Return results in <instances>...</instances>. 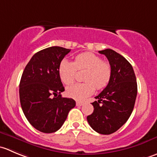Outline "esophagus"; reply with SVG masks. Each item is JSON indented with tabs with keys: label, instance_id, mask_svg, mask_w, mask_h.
Here are the masks:
<instances>
[{
	"label": "esophagus",
	"instance_id": "34e87169",
	"mask_svg": "<svg viewBox=\"0 0 157 157\" xmlns=\"http://www.w3.org/2000/svg\"><path fill=\"white\" fill-rule=\"evenodd\" d=\"M76 104H77V106H82V105L83 104V102L79 101V100H77V101L76 102Z\"/></svg>",
	"mask_w": 157,
	"mask_h": 157
}]
</instances>
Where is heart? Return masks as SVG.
Wrapping results in <instances>:
<instances>
[{
    "mask_svg": "<svg viewBox=\"0 0 157 157\" xmlns=\"http://www.w3.org/2000/svg\"><path fill=\"white\" fill-rule=\"evenodd\" d=\"M83 80L86 82L68 86L67 96L76 100H83L95 90H103L109 84L112 77V68L106 61L91 52H85L76 56L74 61L64 60L60 63L58 74L64 84H72L75 80L77 71H85Z\"/></svg>",
    "mask_w": 157,
    "mask_h": 157,
    "instance_id": "obj_1",
    "label": "heart"
}]
</instances>
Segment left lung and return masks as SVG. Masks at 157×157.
I'll use <instances>...</instances> for the list:
<instances>
[{
	"instance_id": "left-lung-1",
	"label": "left lung",
	"mask_w": 157,
	"mask_h": 157,
	"mask_svg": "<svg viewBox=\"0 0 157 157\" xmlns=\"http://www.w3.org/2000/svg\"><path fill=\"white\" fill-rule=\"evenodd\" d=\"M109 60L112 77L109 84L92 103L94 112L87 116L90 126L100 134L119 130L133 112L137 94V83L133 67L127 59L111 49L100 51Z\"/></svg>"
}]
</instances>
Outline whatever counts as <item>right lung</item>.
Returning a JSON list of instances; mask_svg holds the SVG:
<instances>
[{"label":"right lung","instance_id":"obj_1","mask_svg":"<svg viewBox=\"0 0 157 157\" xmlns=\"http://www.w3.org/2000/svg\"><path fill=\"white\" fill-rule=\"evenodd\" d=\"M70 51L61 47H51L36 53L21 76L19 94L22 110L29 123L43 133L58 130L76 106L75 100L60 94L64 87L58 67Z\"/></svg>","mask_w":157,"mask_h":157}]
</instances>
